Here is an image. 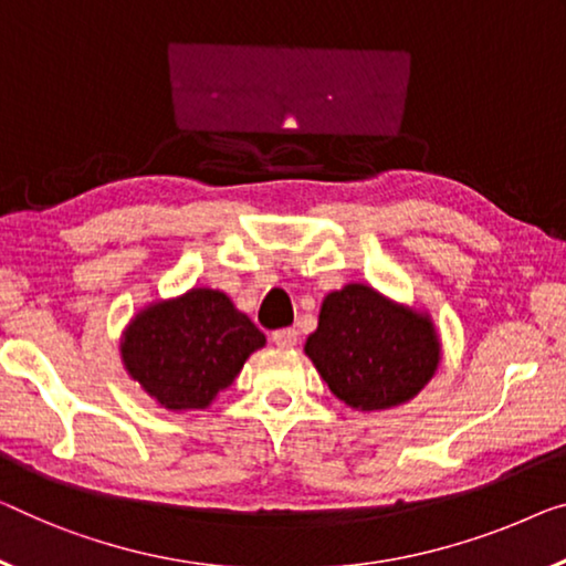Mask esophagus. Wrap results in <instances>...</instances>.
<instances>
[{
  "label": "esophagus",
  "mask_w": 566,
  "mask_h": 566,
  "mask_svg": "<svg viewBox=\"0 0 566 566\" xmlns=\"http://www.w3.org/2000/svg\"><path fill=\"white\" fill-rule=\"evenodd\" d=\"M300 340V333L294 331V327H282V331H274L272 333V343L276 348H294Z\"/></svg>",
  "instance_id": "esophagus-1"
}]
</instances>
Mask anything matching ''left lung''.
Returning a JSON list of instances; mask_svg holds the SVG:
<instances>
[{
  "mask_svg": "<svg viewBox=\"0 0 566 566\" xmlns=\"http://www.w3.org/2000/svg\"><path fill=\"white\" fill-rule=\"evenodd\" d=\"M305 353L343 403L384 411L411 401L432 381L442 345L429 312L353 282L323 300Z\"/></svg>",
  "mask_w": 566,
  "mask_h": 566,
  "instance_id": "left-lung-1",
  "label": "left lung"
}]
</instances>
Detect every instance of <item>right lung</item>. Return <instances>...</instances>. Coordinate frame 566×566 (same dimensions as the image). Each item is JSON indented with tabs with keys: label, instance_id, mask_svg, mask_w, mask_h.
<instances>
[{
	"label": "right lung",
	"instance_id": "add662e5",
	"mask_svg": "<svg viewBox=\"0 0 566 566\" xmlns=\"http://www.w3.org/2000/svg\"><path fill=\"white\" fill-rule=\"evenodd\" d=\"M266 335L235 310L229 294L192 286L157 300L124 327L119 353L134 381L163 409H208L235 381Z\"/></svg>",
	"mask_w": 566,
	"mask_h": 566
}]
</instances>
